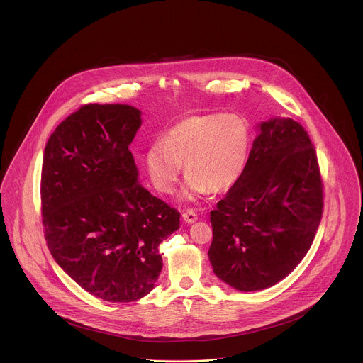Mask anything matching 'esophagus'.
Wrapping results in <instances>:
<instances>
[{
  "label": "esophagus",
  "instance_id": "34e87169",
  "mask_svg": "<svg viewBox=\"0 0 363 363\" xmlns=\"http://www.w3.org/2000/svg\"><path fill=\"white\" fill-rule=\"evenodd\" d=\"M182 218L186 223H194L197 220V213L193 209H187L186 212H183Z\"/></svg>",
  "mask_w": 363,
  "mask_h": 363
}]
</instances>
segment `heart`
<instances>
[{"label":"heart","mask_w":363,"mask_h":363,"mask_svg":"<svg viewBox=\"0 0 363 363\" xmlns=\"http://www.w3.org/2000/svg\"><path fill=\"white\" fill-rule=\"evenodd\" d=\"M249 124L236 114H208L174 124L145 152V167L156 190L172 194L187 174L182 200L197 201L208 190L223 191L243 174L250 154Z\"/></svg>","instance_id":"heart-1"}]
</instances>
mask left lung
<instances>
[{
	"label": "left lung",
	"mask_w": 363,
	"mask_h": 363,
	"mask_svg": "<svg viewBox=\"0 0 363 363\" xmlns=\"http://www.w3.org/2000/svg\"><path fill=\"white\" fill-rule=\"evenodd\" d=\"M247 166L211 211L215 275L242 292L267 289L308 255L323 212L317 155L289 117L257 124Z\"/></svg>",
	"instance_id": "obj_1"
}]
</instances>
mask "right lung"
<instances>
[{
    "label": "right lung",
    "instance_id": "add662e5",
    "mask_svg": "<svg viewBox=\"0 0 363 363\" xmlns=\"http://www.w3.org/2000/svg\"><path fill=\"white\" fill-rule=\"evenodd\" d=\"M130 104H85L49 138L42 215L52 259L91 295L113 303L148 295L162 271L159 245L180 213L138 182L128 147L143 124Z\"/></svg>",
    "mask_w": 363,
    "mask_h": 363
}]
</instances>
